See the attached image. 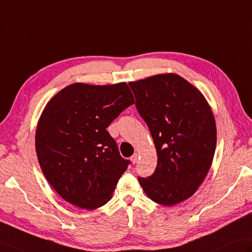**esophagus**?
<instances>
[{"label":"esophagus","mask_w":252,"mask_h":252,"mask_svg":"<svg viewBox=\"0 0 252 252\" xmlns=\"http://www.w3.org/2000/svg\"><path fill=\"white\" fill-rule=\"evenodd\" d=\"M138 160V155L137 154H134L132 157H131V162L133 163V164H135V163L137 162Z\"/></svg>","instance_id":"34e87169"}]
</instances>
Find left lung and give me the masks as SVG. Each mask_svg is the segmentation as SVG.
I'll list each match as a JSON object with an SVG mask.
<instances>
[{
	"label": "left lung",
	"mask_w": 252,
	"mask_h": 252,
	"mask_svg": "<svg viewBox=\"0 0 252 252\" xmlns=\"http://www.w3.org/2000/svg\"><path fill=\"white\" fill-rule=\"evenodd\" d=\"M128 85L158 156L155 173L138 181L154 202L176 205L194 194L212 166L217 143L213 110L202 92L177 74Z\"/></svg>",
	"instance_id": "8db88e82"
}]
</instances>
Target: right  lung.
<instances>
[{
    "label": "right lung",
    "instance_id": "1",
    "mask_svg": "<svg viewBox=\"0 0 252 252\" xmlns=\"http://www.w3.org/2000/svg\"><path fill=\"white\" fill-rule=\"evenodd\" d=\"M132 104L126 83L72 84L46 104L35 149L46 179L63 200L90 210L112 198L130 161L106 127Z\"/></svg>",
    "mask_w": 252,
    "mask_h": 252
}]
</instances>
